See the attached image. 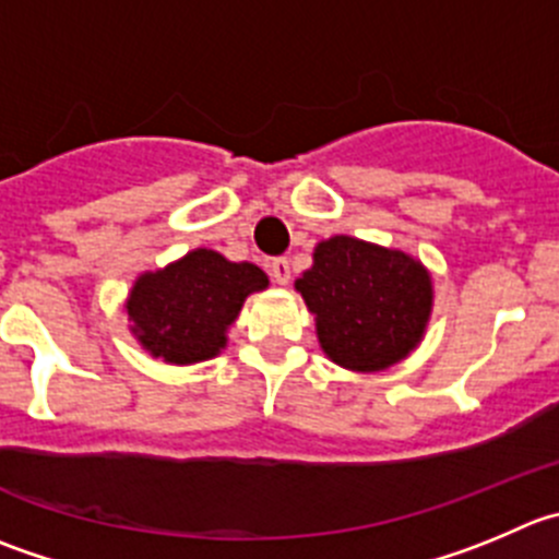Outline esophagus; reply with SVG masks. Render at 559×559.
Masks as SVG:
<instances>
[{"label": "esophagus", "mask_w": 559, "mask_h": 559, "mask_svg": "<svg viewBox=\"0 0 559 559\" xmlns=\"http://www.w3.org/2000/svg\"><path fill=\"white\" fill-rule=\"evenodd\" d=\"M269 271H271V280H274L276 285H288V280H290V260L288 258H274L269 263Z\"/></svg>", "instance_id": "34e87169"}]
</instances>
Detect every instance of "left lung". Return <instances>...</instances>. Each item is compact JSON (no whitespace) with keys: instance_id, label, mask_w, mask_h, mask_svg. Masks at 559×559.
<instances>
[{"instance_id":"obj_1","label":"left lung","mask_w":559,"mask_h":559,"mask_svg":"<svg viewBox=\"0 0 559 559\" xmlns=\"http://www.w3.org/2000/svg\"><path fill=\"white\" fill-rule=\"evenodd\" d=\"M296 290L316 312L318 340L348 370H384L419 343L430 316V276L406 252L334 236Z\"/></svg>"}]
</instances>
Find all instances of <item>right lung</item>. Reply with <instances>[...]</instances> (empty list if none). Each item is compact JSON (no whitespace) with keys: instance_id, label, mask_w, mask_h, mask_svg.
I'll use <instances>...</instances> for the list:
<instances>
[{"instance_id":"right-lung-1","label":"right lung","mask_w":559,"mask_h":559,"mask_svg":"<svg viewBox=\"0 0 559 559\" xmlns=\"http://www.w3.org/2000/svg\"><path fill=\"white\" fill-rule=\"evenodd\" d=\"M269 276L252 263H230L219 252L194 249L178 263L136 280L129 296L131 332L167 362H203L225 348V329L243 299L263 290Z\"/></svg>"}]
</instances>
